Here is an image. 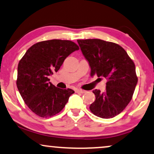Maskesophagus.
<instances>
[{"label": "esophagus", "instance_id": "34e87169", "mask_svg": "<svg viewBox=\"0 0 154 154\" xmlns=\"http://www.w3.org/2000/svg\"><path fill=\"white\" fill-rule=\"evenodd\" d=\"M76 91L77 93H85V91H84V90H82V89H76V91Z\"/></svg>", "mask_w": 154, "mask_h": 154}]
</instances>
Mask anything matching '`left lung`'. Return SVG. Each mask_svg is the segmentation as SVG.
Segmentation results:
<instances>
[{
  "label": "left lung",
  "mask_w": 154,
  "mask_h": 154,
  "mask_svg": "<svg viewBox=\"0 0 154 154\" xmlns=\"http://www.w3.org/2000/svg\"><path fill=\"white\" fill-rule=\"evenodd\" d=\"M77 42L91 66V75L107 80L105 91H93L95 100L90 109L101 118H112L122 112L132 98L138 81L134 63L117 44L99 39Z\"/></svg>",
  "instance_id": "left-lung-1"
}]
</instances>
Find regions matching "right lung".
Returning a JSON list of instances; mask_svg holds the SVG:
<instances>
[{
	"mask_svg": "<svg viewBox=\"0 0 154 154\" xmlns=\"http://www.w3.org/2000/svg\"><path fill=\"white\" fill-rule=\"evenodd\" d=\"M79 47L72 41L51 39L29 47L17 66V89L27 107L41 117H50L62 110L73 90L61 89L49 82L66 58Z\"/></svg>",
	"mask_w": 154,
	"mask_h": 154,
	"instance_id": "add662e5",
	"label": "right lung"
}]
</instances>
